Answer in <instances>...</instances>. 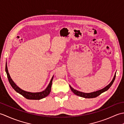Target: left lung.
I'll use <instances>...</instances> for the list:
<instances>
[{
  "label": "left lung",
  "instance_id": "left-lung-1",
  "mask_svg": "<svg viewBox=\"0 0 124 124\" xmlns=\"http://www.w3.org/2000/svg\"><path fill=\"white\" fill-rule=\"evenodd\" d=\"M116 72L115 73V76H114V78H113V79L112 80V81H111V82H110V83L109 84V85H108L107 86L105 87L104 88H102L101 89H100V90L95 91V92H91V93H84V92H80V91H78L77 90H76V89H75L74 88H73L70 85H69L70 86V88L71 90L72 91V92H73V93H74L75 94L77 95H78V96H79L82 97H84V98H88V99L94 98V97H96L97 96H98L99 95H100L101 94V93H103V92L107 91L108 89L111 86L113 83H114V81H115V78H116Z\"/></svg>",
  "mask_w": 124,
  "mask_h": 124
}]
</instances>
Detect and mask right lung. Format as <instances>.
<instances>
[{
	"label": "right lung",
	"mask_w": 124,
	"mask_h": 124,
	"mask_svg": "<svg viewBox=\"0 0 124 124\" xmlns=\"http://www.w3.org/2000/svg\"><path fill=\"white\" fill-rule=\"evenodd\" d=\"M5 71H6V72L7 73V78L8 79L9 82L10 84V85L12 86L13 88L14 89V90L17 92V93L22 95V96L25 97L26 99H29V100H40L48 96L50 92H51V87L52 85V81H53V79L54 76L52 77L51 80L50 81V82L48 84V85L47 86V88L45 89V90L40 92L32 93V92H27L23 90V89H21L19 87H18L16 85V84L14 82V81H13V80H12L11 77H10V76L8 73V68H7V62L6 63Z\"/></svg>",
	"instance_id": "right-lung-1"
}]
</instances>
